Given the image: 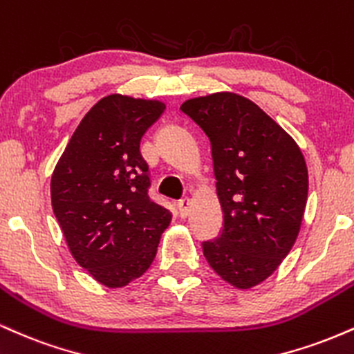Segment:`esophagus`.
Listing matches in <instances>:
<instances>
[{"label": "esophagus", "instance_id": "34e87169", "mask_svg": "<svg viewBox=\"0 0 354 354\" xmlns=\"http://www.w3.org/2000/svg\"><path fill=\"white\" fill-rule=\"evenodd\" d=\"M177 207H178V212H180L182 217H187V215H189V210H190V201L189 198H180V201L177 202Z\"/></svg>", "mask_w": 354, "mask_h": 354}]
</instances>
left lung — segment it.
<instances>
[{
  "label": "left lung",
  "instance_id": "obj_1",
  "mask_svg": "<svg viewBox=\"0 0 354 354\" xmlns=\"http://www.w3.org/2000/svg\"><path fill=\"white\" fill-rule=\"evenodd\" d=\"M210 139L222 235L203 257L223 281L250 290L295 245L308 198V169L295 139L250 99L235 93L180 106Z\"/></svg>",
  "mask_w": 354,
  "mask_h": 354
}]
</instances>
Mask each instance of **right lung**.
Masks as SVG:
<instances>
[{"label": "right lung", "mask_w": 354, "mask_h": 354, "mask_svg": "<svg viewBox=\"0 0 354 354\" xmlns=\"http://www.w3.org/2000/svg\"><path fill=\"white\" fill-rule=\"evenodd\" d=\"M165 104L111 94L91 107L51 176V205L74 260L107 288L142 277L172 215L151 201L140 139Z\"/></svg>", "instance_id": "add662e5"}]
</instances>
